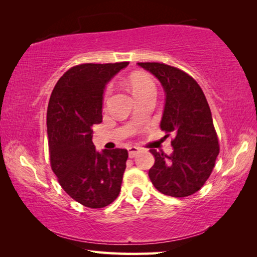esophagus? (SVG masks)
Wrapping results in <instances>:
<instances>
[{
  "instance_id": "obj_1",
  "label": "esophagus",
  "mask_w": 257,
  "mask_h": 257,
  "mask_svg": "<svg viewBox=\"0 0 257 257\" xmlns=\"http://www.w3.org/2000/svg\"><path fill=\"white\" fill-rule=\"evenodd\" d=\"M139 152H141V149L139 147H136V146H130L128 149V153H129V158H135Z\"/></svg>"
}]
</instances>
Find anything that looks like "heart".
<instances>
[{"label": "heart", "mask_w": 257, "mask_h": 257, "mask_svg": "<svg viewBox=\"0 0 257 257\" xmlns=\"http://www.w3.org/2000/svg\"><path fill=\"white\" fill-rule=\"evenodd\" d=\"M129 87L132 89L133 94L135 96H139V95H144L150 92H155V85L154 81L152 80V78L146 75V73L138 72L135 73L132 77L129 78ZM111 93V88L106 89L105 93V98H104V102L107 101L108 95Z\"/></svg>", "instance_id": "heart-1"}]
</instances>
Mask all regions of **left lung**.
<instances>
[{
	"label": "left lung",
	"mask_w": 257,
	"mask_h": 257,
	"mask_svg": "<svg viewBox=\"0 0 257 257\" xmlns=\"http://www.w3.org/2000/svg\"><path fill=\"white\" fill-rule=\"evenodd\" d=\"M158 78L165 94L160 127L175 138L171 155L150 150L155 163L150 169L152 184L160 193L186 197L202 188L219 155V141L205 95L193 77L159 62H138Z\"/></svg>",
	"instance_id": "8db88e82"
}]
</instances>
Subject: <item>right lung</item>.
Listing matches in <instances>:
<instances>
[{"label":"right lung","instance_id":"obj_1","mask_svg":"<svg viewBox=\"0 0 257 257\" xmlns=\"http://www.w3.org/2000/svg\"><path fill=\"white\" fill-rule=\"evenodd\" d=\"M129 62L85 63L72 67L56 82L47 107L52 170L76 202L101 208L119 196L128 152H97L93 125L102 122L106 84Z\"/></svg>","mask_w":257,"mask_h":257}]
</instances>
